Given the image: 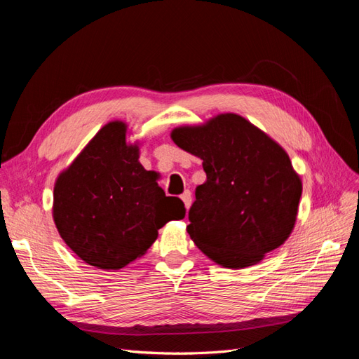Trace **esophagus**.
Wrapping results in <instances>:
<instances>
[{
    "instance_id": "34e87169",
    "label": "esophagus",
    "mask_w": 359,
    "mask_h": 359,
    "mask_svg": "<svg viewBox=\"0 0 359 359\" xmlns=\"http://www.w3.org/2000/svg\"><path fill=\"white\" fill-rule=\"evenodd\" d=\"M181 199L184 202V205H186V208L189 210L190 205H191V191L190 190H186L182 194H181Z\"/></svg>"
}]
</instances>
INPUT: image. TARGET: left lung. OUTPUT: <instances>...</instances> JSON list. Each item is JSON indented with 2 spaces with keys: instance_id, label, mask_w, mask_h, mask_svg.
Returning a JSON list of instances; mask_svg holds the SVG:
<instances>
[{
  "instance_id": "1",
  "label": "left lung",
  "mask_w": 359,
  "mask_h": 359,
  "mask_svg": "<svg viewBox=\"0 0 359 359\" xmlns=\"http://www.w3.org/2000/svg\"><path fill=\"white\" fill-rule=\"evenodd\" d=\"M170 137L203 161L206 181L196 187L187 232L206 256L240 269L287 240L302 182L276 140L236 114L177 127Z\"/></svg>"
}]
</instances>
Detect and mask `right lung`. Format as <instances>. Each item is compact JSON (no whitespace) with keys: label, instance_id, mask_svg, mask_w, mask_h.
Wrapping results in <instances>:
<instances>
[{"label":"right lung","instance_id":"right-lung-1","mask_svg":"<svg viewBox=\"0 0 359 359\" xmlns=\"http://www.w3.org/2000/svg\"><path fill=\"white\" fill-rule=\"evenodd\" d=\"M127 126L102 127L53 189V222L73 252L100 269H121L144 256L169 220H181L180 198L166 196L158 173L139 163Z\"/></svg>","mask_w":359,"mask_h":359}]
</instances>
